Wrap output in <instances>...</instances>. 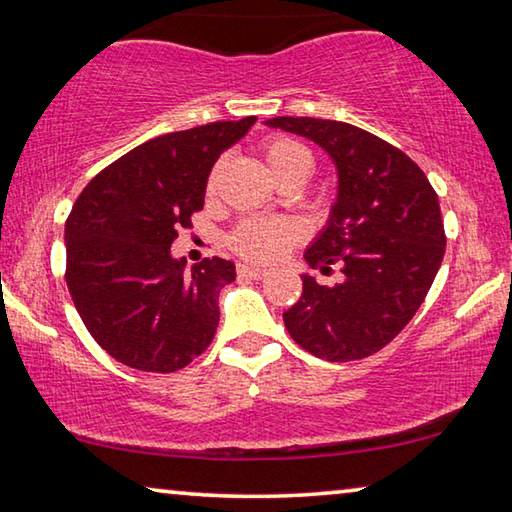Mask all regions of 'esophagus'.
<instances>
[{
    "instance_id": "obj_1",
    "label": "esophagus",
    "mask_w": 512,
    "mask_h": 512,
    "mask_svg": "<svg viewBox=\"0 0 512 512\" xmlns=\"http://www.w3.org/2000/svg\"><path fill=\"white\" fill-rule=\"evenodd\" d=\"M237 273H239V277H250V280H264V277L268 275L266 268L246 266V264H239L237 266Z\"/></svg>"
}]
</instances>
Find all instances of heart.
<instances>
[{
    "instance_id": "obj_1",
    "label": "heart",
    "mask_w": 512,
    "mask_h": 512,
    "mask_svg": "<svg viewBox=\"0 0 512 512\" xmlns=\"http://www.w3.org/2000/svg\"><path fill=\"white\" fill-rule=\"evenodd\" d=\"M262 151L268 169L280 183L287 178L307 180L311 169H314V155L293 137L275 135L262 144ZM219 169L221 167L216 164L210 171L205 185L207 194H214L216 183H219ZM302 237H305V228L289 216H250L232 230L228 244L239 257L259 264H271L300 244Z\"/></svg>"
}]
</instances>
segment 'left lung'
Instances as JSON below:
<instances>
[{"mask_svg":"<svg viewBox=\"0 0 512 512\" xmlns=\"http://www.w3.org/2000/svg\"><path fill=\"white\" fill-rule=\"evenodd\" d=\"M268 126L309 137L339 169V198L305 259L341 282L302 275L284 327L325 361H359L386 348L427 298L445 255L438 194L409 155L345 121L273 117Z\"/></svg>","mask_w":512,"mask_h":512,"instance_id":"1","label":"left lung"}]
</instances>
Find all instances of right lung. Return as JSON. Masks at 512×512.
Returning <instances> with one entry per match:
<instances>
[{
  "label": "right lung",
  "instance_id": "1",
  "mask_svg": "<svg viewBox=\"0 0 512 512\" xmlns=\"http://www.w3.org/2000/svg\"><path fill=\"white\" fill-rule=\"evenodd\" d=\"M257 117L167 133L101 169L65 223V280L92 339L112 359L144 372H176L210 348L219 291L235 264L171 257L180 228L203 210L219 155Z\"/></svg>",
  "mask_w": 512,
  "mask_h": 512
}]
</instances>
